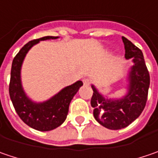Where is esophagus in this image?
<instances>
[{
    "instance_id": "34e87169",
    "label": "esophagus",
    "mask_w": 158,
    "mask_h": 158,
    "mask_svg": "<svg viewBox=\"0 0 158 158\" xmlns=\"http://www.w3.org/2000/svg\"><path fill=\"white\" fill-rule=\"evenodd\" d=\"M83 83H84V85L88 86V85H90V84H91V80H90L89 79H83Z\"/></svg>"
}]
</instances>
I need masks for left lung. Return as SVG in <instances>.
Returning <instances> with one entry per match:
<instances>
[{"mask_svg":"<svg viewBox=\"0 0 158 158\" xmlns=\"http://www.w3.org/2000/svg\"><path fill=\"white\" fill-rule=\"evenodd\" d=\"M127 59L132 58L134 64L129 76L128 94L119 100L105 99L92 86L91 106L96 121L106 128L118 130L134 122L144 110L150 83L149 73L141 50L129 40L122 37Z\"/></svg>","mask_w":158,"mask_h":158,"instance_id":"8db88e82","label":"left lung"}]
</instances>
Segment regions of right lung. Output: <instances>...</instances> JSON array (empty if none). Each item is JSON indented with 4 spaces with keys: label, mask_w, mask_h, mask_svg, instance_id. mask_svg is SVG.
Returning a JSON list of instances; mask_svg holds the SVG:
<instances>
[{
    "label": "right lung",
    "mask_w": 158,
    "mask_h": 158,
    "mask_svg": "<svg viewBox=\"0 0 158 158\" xmlns=\"http://www.w3.org/2000/svg\"><path fill=\"white\" fill-rule=\"evenodd\" d=\"M57 38L55 36H46L29 41L16 55L11 66L9 92L13 106L19 118L27 126L38 131H50L64 122L71 101L79 91V87L83 85L82 81H77L71 86H66L51 99L42 103H34L25 95L21 86L20 69L26 53L40 40Z\"/></svg>",
    "instance_id": "add662e5"
}]
</instances>
